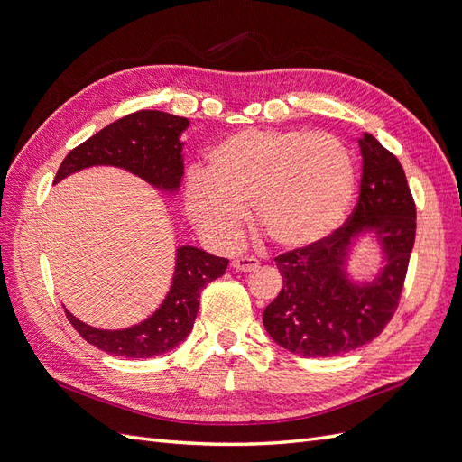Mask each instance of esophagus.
I'll use <instances>...</instances> for the list:
<instances>
[{
    "label": "esophagus",
    "mask_w": 462,
    "mask_h": 462,
    "mask_svg": "<svg viewBox=\"0 0 462 462\" xmlns=\"http://www.w3.org/2000/svg\"><path fill=\"white\" fill-rule=\"evenodd\" d=\"M231 265L236 272H253L258 268L260 262L254 256H239L231 262Z\"/></svg>",
    "instance_id": "1"
}]
</instances>
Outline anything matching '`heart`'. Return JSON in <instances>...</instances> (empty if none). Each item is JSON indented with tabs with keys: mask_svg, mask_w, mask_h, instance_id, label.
Instances as JSON below:
<instances>
[{
	"mask_svg": "<svg viewBox=\"0 0 462 462\" xmlns=\"http://www.w3.org/2000/svg\"><path fill=\"white\" fill-rule=\"evenodd\" d=\"M355 192V163L335 134L239 131L208 153L206 173L185 183V209L206 239L229 246L253 206L256 227L285 250L318 245L337 229Z\"/></svg>",
	"mask_w": 462,
	"mask_h": 462,
	"instance_id": "obj_1",
	"label": "heart"
}]
</instances>
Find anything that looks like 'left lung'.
Returning a JSON list of instances; mask_svg holds the SVG:
<instances>
[{"label":"left lung","mask_w":462,"mask_h":462,"mask_svg":"<svg viewBox=\"0 0 462 462\" xmlns=\"http://www.w3.org/2000/svg\"><path fill=\"white\" fill-rule=\"evenodd\" d=\"M358 202L343 227L318 245L277 256L283 287L265 306L263 328L289 353L304 358L343 355L370 343L393 318L416 235V206L399 160L377 138L358 141ZM374 230L386 265L374 282L347 279L356 236Z\"/></svg>","instance_id":"1"}]
</instances>
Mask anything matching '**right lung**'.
Returning a JSON list of instances; mask_svg holds the SVG:
<instances>
[{
	"mask_svg": "<svg viewBox=\"0 0 462 462\" xmlns=\"http://www.w3.org/2000/svg\"><path fill=\"white\" fill-rule=\"evenodd\" d=\"M189 119L165 111L143 109L117 119L87 143L73 148L61 162L53 183L92 165L123 167L152 187L175 192L183 179L180 133ZM227 258L208 254L197 246H179L171 289L160 309L127 329H97L65 310L79 335L100 351L125 358L158 356L183 343L197 319L202 289L227 270Z\"/></svg>",
	"mask_w": 462,
	"mask_h": 462,
	"instance_id": "obj_1",
	"label": "right lung"
}]
</instances>
